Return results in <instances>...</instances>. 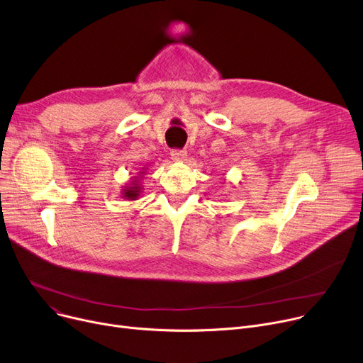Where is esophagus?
I'll return each mask as SVG.
<instances>
[{
  "label": "esophagus",
  "mask_w": 363,
  "mask_h": 363,
  "mask_svg": "<svg viewBox=\"0 0 363 363\" xmlns=\"http://www.w3.org/2000/svg\"><path fill=\"white\" fill-rule=\"evenodd\" d=\"M171 156H172V160L182 162L186 157V150H184V149H172L171 150Z\"/></svg>",
  "instance_id": "obj_1"
}]
</instances>
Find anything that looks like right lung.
Returning <instances> with one entry per match:
<instances>
[{
	"label": "right lung",
	"instance_id": "add662e5",
	"mask_svg": "<svg viewBox=\"0 0 363 363\" xmlns=\"http://www.w3.org/2000/svg\"><path fill=\"white\" fill-rule=\"evenodd\" d=\"M138 191H140V188H138L137 185H134V186L125 189V192H124L125 196H124V197H127V199H130V200H134V199L138 196Z\"/></svg>",
	"mask_w": 363,
	"mask_h": 363
}]
</instances>
